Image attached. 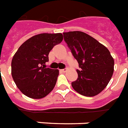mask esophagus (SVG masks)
I'll use <instances>...</instances> for the list:
<instances>
[{
	"mask_svg": "<svg viewBox=\"0 0 128 128\" xmlns=\"http://www.w3.org/2000/svg\"><path fill=\"white\" fill-rule=\"evenodd\" d=\"M66 70H67V69H62V70H60V72L64 73V72H66Z\"/></svg>",
	"mask_w": 128,
	"mask_h": 128,
	"instance_id": "34e87169",
	"label": "esophagus"
}]
</instances>
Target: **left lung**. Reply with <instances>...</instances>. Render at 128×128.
I'll return each mask as SVG.
<instances>
[{"label":"left lung","instance_id":"left-lung-1","mask_svg":"<svg viewBox=\"0 0 128 128\" xmlns=\"http://www.w3.org/2000/svg\"><path fill=\"white\" fill-rule=\"evenodd\" d=\"M63 35L80 68L76 70L78 78L72 86L84 96L98 94L107 86L114 73V60L110 51L84 32H65Z\"/></svg>","mask_w":128,"mask_h":128}]
</instances>
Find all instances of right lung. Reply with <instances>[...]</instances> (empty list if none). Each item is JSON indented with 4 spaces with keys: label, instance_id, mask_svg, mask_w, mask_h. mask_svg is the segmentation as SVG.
<instances>
[{
    "label": "right lung",
    "instance_id": "1",
    "mask_svg": "<svg viewBox=\"0 0 128 128\" xmlns=\"http://www.w3.org/2000/svg\"><path fill=\"white\" fill-rule=\"evenodd\" d=\"M62 34H41L25 41L14 54L11 74L16 86L32 99L44 98L55 86L58 70L46 68L48 55L56 45L62 42Z\"/></svg>",
    "mask_w": 128,
    "mask_h": 128
}]
</instances>
